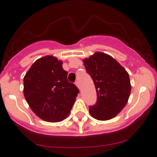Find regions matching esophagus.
<instances>
[{"mask_svg": "<svg viewBox=\"0 0 157 157\" xmlns=\"http://www.w3.org/2000/svg\"><path fill=\"white\" fill-rule=\"evenodd\" d=\"M75 84H76V86H77V87H78V89L80 90V83H79V82L78 81H76L75 82Z\"/></svg>", "mask_w": 157, "mask_h": 157, "instance_id": "1", "label": "esophagus"}]
</instances>
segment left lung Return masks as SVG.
<instances>
[{"mask_svg": "<svg viewBox=\"0 0 157 157\" xmlns=\"http://www.w3.org/2000/svg\"><path fill=\"white\" fill-rule=\"evenodd\" d=\"M83 61L97 94V103L89 108L90 113L98 121L112 119L124 109L130 97L131 85L128 73L104 53L96 52Z\"/></svg>", "mask_w": 157, "mask_h": 157, "instance_id": "left-lung-1", "label": "left lung"}]
</instances>
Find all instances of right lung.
<instances>
[{"mask_svg":"<svg viewBox=\"0 0 157 157\" xmlns=\"http://www.w3.org/2000/svg\"><path fill=\"white\" fill-rule=\"evenodd\" d=\"M62 63L54 56H45L36 60L24 77V95L29 106L47 122L67 117L79 93L67 80Z\"/></svg>","mask_w":157,"mask_h":157,"instance_id":"obj_1","label":"right lung"}]
</instances>
